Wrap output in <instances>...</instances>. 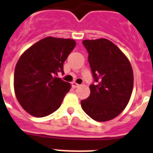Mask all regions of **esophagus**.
<instances>
[{
    "instance_id": "1",
    "label": "esophagus",
    "mask_w": 153,
    "mask_h": 153,
    "mask_svg": "<svg viewBox=\"0 0 153 153\" xmlns=\"http://www.w3.org/2000/svg\"><path fill=\"white\" fill-rule=\"evenodd\" d=\"M72 87H73L74 88H79V83H77V82H72Z\"/></svg>"
}]
</instances>
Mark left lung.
Segmentation results:
<instances>
[{"label":"left lung","mask_w":153,"mask_h":153,"mask_svg":"<svg viewBox=\"0 0 153 153\" xmlns=\"http://www.w3.org/2000/svg\"><path fill=\"white\" fill-rule=\"evenodd\" d=\"M82 44L97 83L90 85V96L81 100V106L95 121L107 122L117 117L131 99L132 66L125 54L108 39H85Z\"/></svg>","instance_id":"obj_1"}]
</instances>
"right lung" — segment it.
<instances>
[{"instance_id": "1", "label": "right lung", "mask_w": 153, "mask_h": 153, "mask_svg": "<svg viewBox=\"0 0 153 153\" xmlns=\"http://www.w3.org/2000/svg\"><path fill=\"white\" fill-rule=\"evenodd\" d=\"M76 45L72 39L48 36L27 48L17 62L13 88L25 111L36 117L53 114L62 105L71 83L57 78Z\"/></svg>"}]
</instances>
